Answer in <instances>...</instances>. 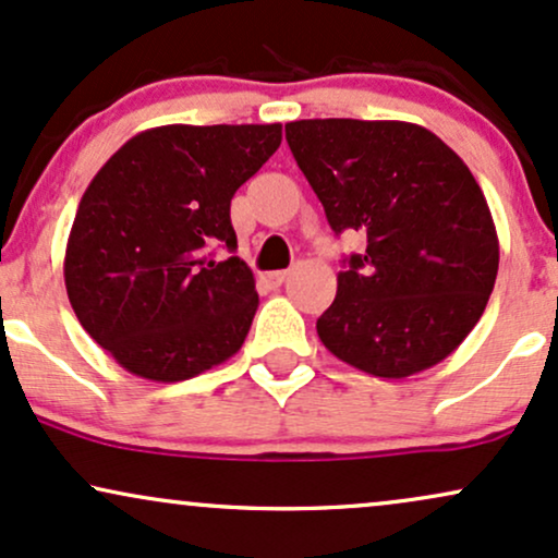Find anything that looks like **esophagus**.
Returning a JSON list of instances; mask_svg holds the SVG:
<instances>
[{
	"label": "esophagus",
	"instance_id": "34e87169",
	"mask_svg": "<svg viewBox=\"0 0 558 558\" xmlns=\"http://www.w3.org/2000/svg\"><path fill=\"white\" fill-rule=\"evenodd\" d=\"M288 275H291L288 270H275V272L267 275V280H270L272 286H280V283H283V280L288 278Z\"/></svg>",
	"mask_w": 558,
	"mask_h": 558
}]
</instances>
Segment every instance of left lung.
<instances>
[{
    "label": "left lung",
    "instance_id": "obj_1",
    "mask_svg": "<svg viewBox=\"0 0 558 558\" xmlns=\"http://www.w3.org/2000/svg\"><path fill=\"white\" fill-rule=\"evenodd\" d=\"M286 140L332 231L366 236L317 319L327 351L381 379L445 361L478 325L499 270L471 169L411 122L301 119L286 124Z\"/></svg>",
    "mask_w": 558,
    "mask_h": 558
}]
</instances>
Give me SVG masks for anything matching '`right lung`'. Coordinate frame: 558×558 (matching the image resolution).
<instances>
[{"label": "right lung", "instance_id": "right-lung-1", "mask_svg": "<svg viewBox=\"0 0 558 558\" xmlns=\"http://www.w3.org/2000/svg\"><path fill=\"white\" fill-rule=\"evenodd\" d=\"M280 140L283 124L153 126L87 184L66 239V296L134 377L192 379L244 345L259 296L233 254L231 197ZM215 245L232 257L213 260Z\"/></svg>", "mask_w": 558, "mask_h": 558}]
</instances>
